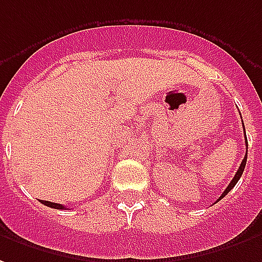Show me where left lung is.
Segmentation results:
<instances>
[{
  "mask_svg": "<svg viewBox=\"0 0 262 262\" xmlns=\"http://www.w3.org/2000/svg\"><path fill=\"white\" fill-rule=\"evenodd\" d=\"M246 146H247V149H248V142H246ZM247 151H248V150H247ZM246 163H247V153H246V157L243 159V162H241V164H239V167H238V170H237V173H235V176H234V179H233V180H231V183H230V184L227 186V188H226V190H224V193H223V194L220 195V199H219V200H217V201H220L221 199H223V197H226L227 193H230V190H231V188H233L234 186L237 184V182H238V180H239V177H241V174H243V171H244V169H246Z\"/></svg>",
  "mask_w": 262,
  "mask_h": 262,
  "instance_id": "8db88e82",
  "label": "left lung"
}]
</instances>
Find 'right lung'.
I'll list each match as a JSON object with an SVG mask.
<instances>
[{
	"instance_id": "obj_1",
	"label": "right lung",
	"mask_w": 262,
	"mask_h": 262,
	"mask_svg": "<svg viewBox=\"0 0 262 262\" xmlns=\"http://www.w3.org/2000/svg\"><path fill=\"white\" fill-rule=\"evenodd\" d=\"M45 206H48L51 208H56V210H67L65 206H62V204H58V203H51V201H42Z\"/></svg>"
}]
</instances>
